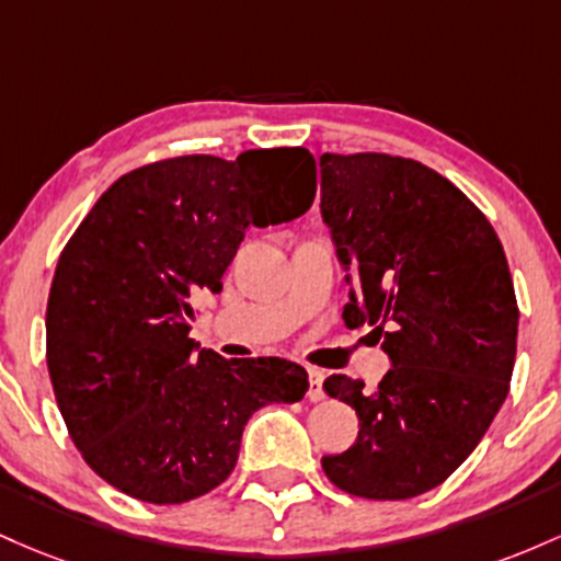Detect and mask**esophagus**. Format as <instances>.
Listing matches in <instances>:
<instances>
[{"instance_id": "esophagus-1", "label": "esophagus", "mask_w": 561, "mask_h": 561, "mask_svg": "<svg viewBox=\"0 0 561 561\" xmlns=\"http://www.w3.org/2000/svg\"><path fill=\"white\" fill-rule=\"evenodd\" d=\"M307 374H310V389H307V398H310V402H320V400H325V392H323V370H318V368H310L307 370Z\"/></svg>"}]
</instances>
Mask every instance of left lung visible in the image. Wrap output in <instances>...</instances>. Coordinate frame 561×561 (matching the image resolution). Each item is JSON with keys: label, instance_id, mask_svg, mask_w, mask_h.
<instances>
[{"label": "left lung", "instance_id": "left-lung-1", "mask_svg": "<svg viewBox=\"0 0 561 561\" xmlns=\"http://www.w3.org/2000/svg\"><path fill=\"white\" fill-rule=\"evenodd\" d=\"M320 191L355 280L344 320L370 325L392 360L374 392L344 374L325 379L360 434L323 471L357 499H413L467 461L508 394L519 307L506 254L488 217L413 159L323 153Z\"/></svg>", "mask_w": 561, "mask_h": 561}]
</instances>
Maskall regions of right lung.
<instances>
[{"mask_svg":"<svg viewBox=\"0 0 561 561\" xmlns=\"http://www.w3.org/2000/svg\"><path fill=\"white\" fill-rule=\"evenodd\" d=\"M312 201L307 148L153 161L98 198L47 299L55 400L94 474L145 503L193 501L236 469L251 413L305 398L301 365L222 360L187 331L191 299L222 291L249 225L291 222Z\"/></svg>","mask_w":561,"mask_h":561,"instance_id":"right-lung-1","label":"right lung"}]
</instances>
